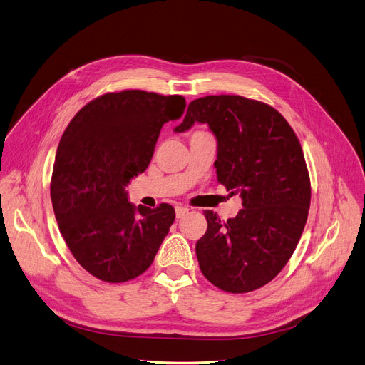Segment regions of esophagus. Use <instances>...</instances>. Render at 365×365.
<instances>
[{
	"instance_id": "34e87169",
	"label": "esophagus",
	"mask_w": 365,
	"mask_h": 365,
	"mask_svg": "<svg viewBox=\"0 0 365 365\" xmlns=\"http://www.w3.org/2000/svg\"><path fill=\"white\" fill-rule=\"evenodd\" d=\"M187 212H190V209H187V207L178 206V207H175V217H178V218H183Z\"/></svg>"
}]
</instances>
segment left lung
Segmentation results:
<instances>
[{"label":"left lung","mask_w":365,"mask_h":365,"mask_svg":"<svg viewBox=\"0 0 365 365\" xmlns=\"http://www.w3.org/2000/svg\"><path fill=\"white\" fill-rule=\"evenodd\" d=\"M207 123L218 140V182L239 194L242 207L221 221L206 210L207 230L195 252L201 272L228 293L272 281L298 245L312 185L301 143L275 108L236 94L192 101L175 132Z\"/></svg>","instance_id":"1"}]
</instances>
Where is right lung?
<instances>
[{
  "label": "right lung",
  "mask_w": 365,
  "mask_h": 365,
  "mask_svg": "<svg viewBox=\"0 0 365 365\" xmlns=\"http://www.w3.org/2000/svg\"><path fill=\"white\" fill-rule=\"evenodd\" d=\"M185 98L143 90L106 93L81 108L60 140L51 200L63 239L88 274L125 282L145 272L168 235L174 207H135L126 186L145 171L164 123Z\"/></svg>",
  "instance_id": "right-lung-1"
}]
</instances>
